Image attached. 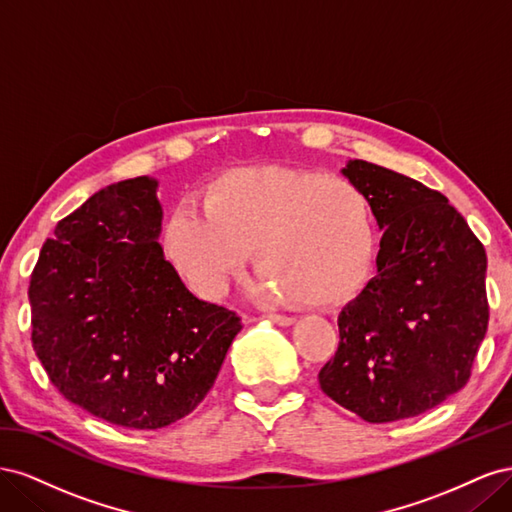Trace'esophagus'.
<instances>
[{"instance_id":"34e87169","label":"esophagus","mask_w":512,"mask_h":512,"mask_svg":"<svg viewBox=\"0 0 512 512\" xmlns=\"http://www.w3.org/2000/svg\"><path fill=\"white\" fill-rule=\"evenodd\" d=\"M269 320H271V322H275L277 327H292V324L297 322V320L290 318V316H280V314H271V316H269ZM247 322H252V318H247Z\"/></svg>"}]
</instances>
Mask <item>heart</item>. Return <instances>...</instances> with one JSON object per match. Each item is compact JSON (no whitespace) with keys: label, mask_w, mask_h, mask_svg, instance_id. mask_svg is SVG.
Here are the masks:
<instances>
[{"label":"heart","mask_w":512,"mask_h":512,"mask_svg":"<svg viewBox=\"0 0 512 512\" xmlns=\"http://www.w3.org/2000/svg\"><path fill=\"white\" fill-rule=\"evenodd\" d=\"M198 211L181 207L162 230L170 269L200 299H222L254 250V290L271 301L337 305L359 288L376 252L374 211L346 177L245 166L213 177Z\"/></svg>","instance_id":"obj_1"}]
</instances>
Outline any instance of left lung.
Segmentation results:
<instances>
[{
	"label": "left lung",
	"instance_id": "left-lung-1",
	"mask_svg": "<svg viewBox=\"0 0 512 512\" xmlns=\"http://www.w3.org/2000/svg\"><path fill=\"white\" fill-rule=\"evenodd\" d=\"M342 175L382 232L376 275L337 316L320 389L367 423L410 418L461 391L487 333V254L446 196L378 164Z\"/></svg>",
	"mask_w": 512,
	"mask_h": 512
}]
</instances>
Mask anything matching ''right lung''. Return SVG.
<instances>
[{
	"mask_svg": "<svg viewBox=\"0 0 512 512\" xmlns=\"http://www.w3.org/2000/svg\"><path fill=\"white\" fill-rule=\"evenodd\" d=\"M160 181L134 177L55 226L29 282L32 344L55 389L102 421L160 429L205 399L241 331L162 252Z\"/></svg>",
	"mask_w": 512,
	"mask_h": 512,
	"instance_id": "obj_1",
	"label": "right lung"
}]
</instances>
